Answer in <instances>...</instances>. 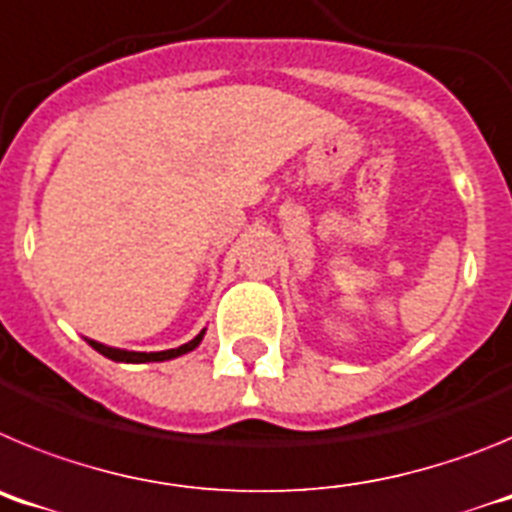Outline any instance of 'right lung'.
<instances>
[{
  "label": "right lung",
  "instance_id": "add662e5",
  "mask_svg": "<svg viewBox=\"0 0 512 512\" xmlns=\"http://www.w3.org/2000/svg\"><path fill=\"white\" fill-rule=\"evenodd\" d=\"M202 336H205V330H202L200 336H194L189 343H184V346L169 348V351H153V354H143V351H120V348L102 346V343H97V341H89V346L97 348L99 354L107 356V359H112V361H125V364H146V361H166V359H176V356L187 354V351H192V348L200 346Z\"/></svg>",
  "mask_w": 512,
  "mask_h": 512
}]
</instances>
